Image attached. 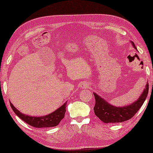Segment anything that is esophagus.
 Instances as JSON below:
<instances>
[{"mask_svg": "<svg viewBox=\"0 0 153 153\" xmlns=\"http://www.w3.org/2000/svg\"><path fill=\"white\" fill-rule=\"evenodd\" d=\"M82 86V88H83V89H86V88L89 87V83H87V82H85V83H82V85H81Z\"/></svg>", "mask_w": 153, "mask_h": 153, "instance_id": "esophagus-1", "label": "esophagus"}]
</instances>
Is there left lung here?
Masks as SVG:
<instances>
[{
	"label": "left lung",
	"instance_id": "8db88e82",
	"mask_svg": "<svg viewBox=\"0 0 153 153\" xmlns=\"http://www.w3.org/2000/svg\"><path fill=\"white\" fill-rule=\"evenodd\" d=\"M134 48L137 50L134 42H131ZM148 83L146 84V88L139 96L138 100L134 101L131 105L127 106L117 107L110 105L105 99L99 96L95 92L94 95L95 96L96 103L94 107V113L96 116L105 123H120L130 120L135 114L141 108L142 105L147 97L148 94Z\"/></svg>",
	"mask_w": 153,
	"mask_h": 153
}]
</instances>
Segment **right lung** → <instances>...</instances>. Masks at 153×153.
<instances>
[{
  "label": "right lung",
  "mask_w": 153,
  "mask_h": 153,
  "mask_svg": "<svg viewBox=\"0 0 153 153\" xmlns=\"http://www.w3.org/2000/svg\"><path fill=\"white\" fill-rule=\"evenodd\" d=\"M67 102H64L63 105H62L59 108L56 109L53 112L49 114L48 115L44 116V117H30V116L23 114L20 112L12 103L10 102L12 110L14 112L30 126H32L34 128H50V127L57 126L59 122L64 119V114L66 112V107Z\"/></svg>",
  "instance_id": "right-lung-1"
}]
</instances>
